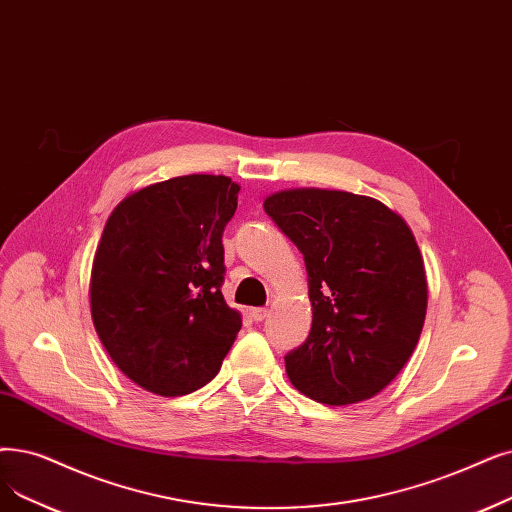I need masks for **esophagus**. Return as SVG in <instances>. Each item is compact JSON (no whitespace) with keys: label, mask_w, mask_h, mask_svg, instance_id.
<instances>
[{"label":"esophagus","mask_w":512,"mask_h":512,"mask_svg":"<svg viewBox=\"0 0 512 512\" xmlns=\"http://www.w3.org/2000/svg\"><path fill=\"white\" fill-rule=\"evenodd\" d=\"M265 318H268V309H265V307H255V309H251V320H253V322H263Z\"/></svg>","instance_id":"1"}]
</instances>
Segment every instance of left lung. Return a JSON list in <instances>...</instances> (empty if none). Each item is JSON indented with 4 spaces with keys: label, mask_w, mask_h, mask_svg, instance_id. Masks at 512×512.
I'll return each instance as SVG.
<instances>
[{
    "label": "left lung",
    "mask_w": 512,
    "mask_h": 512,
    "mask_svg": "<svg viewBox=\"0 0 512 512\" xmlns=\"http://www.w3.org/2000/svg\"><path fill=\"white\" fill-rule=\"evenodd\" d=\"M263 209L303 253L307 341L286 353L288 381L328 406L366 402L410 360L427 316V276L402 215L370 196L293 188Z\"/></svg>",
    "instance_id": "1"
}]
</instances>
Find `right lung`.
Returning <instances> with one entry per match:
<instances>
[{
	"label": "right lung",
	"mask_w": 512,
	"mask_h": 512,
	"mask_svg": "<svg viewBox=\"0 0 512 512\" xmlns=\"http://www.w3.org/2000/svg\"><path fill=\"white\" fill-rule=\"evenodd\" d=\"M226 175H182L125 196L110 213L90 278L98 337L117 368L163 397L207 385L242 318L221 295V234L238 205Z\"/></svg>",
	"instance_id": "obj_1"
}]
</instances>
